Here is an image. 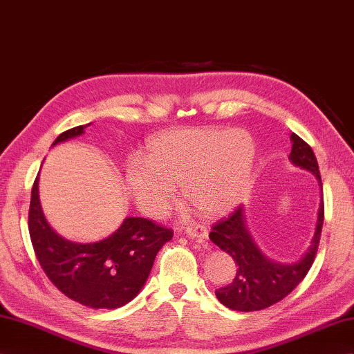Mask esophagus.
<instances>
[{
  "label": "esophagus",
  "mask_w": 354,
  "mask_h": 354,
  "mask_svg": "<svg viewBox=\"0 0 354 354\" xmlns=\"http://www.w3.org/2000/svg\"><path fill=\"white\" fill-rule=\"evenodd\" d=\"M185 234L189 238H196V240H205L208 236V229L207 226L196 223V225H190L187 227H185Z\"/></svg>",
  "instance_id": "34e87169"
}]
</instances>
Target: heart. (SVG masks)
Segmentation results:
<instances>
[{"instance_id": "b5f03b06", "label": "heart", "mask_w": 354, "mask_h": 354, "mask_svg": "<svg viewBox=\"0 0 354 354\" xmlns=\"http://www.w3.org/2000/svg\"><path fill=\"white\" fill-rule=\"evenodd\" d=\"M256 145L243 129L198 128L171 131L150 140L145 160L125 168L129 194L147 214L159 216L176 198L185 196L205 216L234 208L252 183Z\"/></svg>"}]
</instances>
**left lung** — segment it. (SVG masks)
<instances>
[{
	"mask_svg": "<svg viewBox=\"0 0 354 354\" xmlns=\"http://www.w3.org/2000/svg\"><path fill=\"white\" fill-rule=\"evenodd\" d=\"M292 151L289 159L296 167L310 171L322 186L317 159L313 149L301 137L292 133ZM323 192V189H322ZM324 218L323 194L320 199L317 226L311 245L299 261L279 263L268 259L256 245L245 226L243 207L236 208L227 218H222L209 232V240L232 257L236 265L234 280L216 290L217 299L235 311H257L268 308L286 298L304 277L308 274L316 257Z\"/></svg>",
	"mask_w": 354,
	"mask_h": 354,
	"instance_id": "obj_1",
	"label": "left lung"
}]
</instances>
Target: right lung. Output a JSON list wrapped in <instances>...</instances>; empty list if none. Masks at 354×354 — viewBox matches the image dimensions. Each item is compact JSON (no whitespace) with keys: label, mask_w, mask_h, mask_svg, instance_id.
Returning <instances> with one entry per match:
<instances>
[{"label":"right lung","mask_w":354,"mask_h":354,"mask_svg":"<svg viewBox=\"0 0 354 354\" xmlns=\"http://www.w3.org/2000/svg\"><path fill=\"white\" fill-rule=\"evenodd\" d=\"M88 125L62 132L52 146L79 137ZM31 243L49 280L70 299L91 308L114 310L131 302L146 284L158 252L173 229L142 217H127L116 232L97 243H73L56 234L43 214L38 176L28 216Z\"/></svg>","instance_id":"1"}]
</instances>
